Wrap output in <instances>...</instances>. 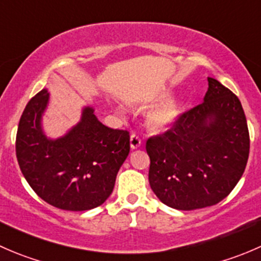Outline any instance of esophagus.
Wrapping results in <instances>:
<instances>
[{
    "label": "esophagus",
    "instance_id": "obj_1",
    "mask_svg": "<svg viewBox=\"0 0 261 261\" xmlns=\"http://www.w3.org/2000/svg\"><path fill=\"white\" fill-rule=\"evenodd\" d=\"M130 146L131 149H138L141 146V139L136 134H131L130 136Z\"/></svg>",
    "mask_w": 261,
    "mask_h": 261
}]
</instances>
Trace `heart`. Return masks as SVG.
<instances>
[{"label":"heart","mask_w":261,"mask_h":261,"mask_svg":"<svg viewBox=\"0 0 261 261\" xmlns=\"http://www.w3.org/2000/svg\"><path fill=\"white\" fill-rule=\"evenodd\" d=\"M180 112V105L177 99H168L158 105L147 115V126L150 130L159 133L169 128L177 121Z\"/></svg>","instance_id":"b5f03b06"}]
</instances>
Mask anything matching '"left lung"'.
Masks as SVG:
<instances>
[{
  "label": "left lung",
  "mask_w": 261,
  "mask_h": 261,
  "mask_svg": "<svg viewBox=\"0 0 261 261\" xmlns=\"http://www.w3.org/2000/svg\"><path fill=\"white\" fill-rule=\"evenodd\" d=\"M203 102L170 130L146 141L149 183L158 198L181 211L222 201L243 177L250 150L246 117L236 94L215 78Z\"/></svg>",
  "instance_id": "1"
}]
</instances>
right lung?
Returning <instances> with one entry per match:
<instances>
[{
  "mask_svg": "<svg viewBox=\"0 0 261 261\" xmlns=\"http://www.w3.org/2000/svg\"><path fill=\"white\" fill-rule=\"evenodd\" d=\"M49 102L46 89L29 101L16 135V156L23 177L46 203L65 211L101 206L112 193L118 169L130 152V135L99 122L93 107L64 136L49 139L41 117Z\"/></svg>",
  "mask_w": 261,
  "mask_h": 261,
  "instance_id": "obj_1",
  "label": "right lung"
}]
</instances>
